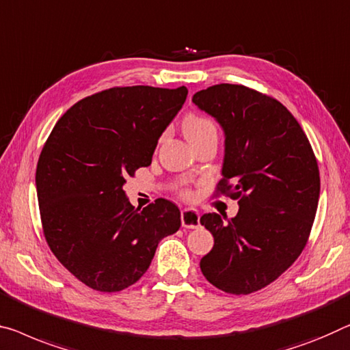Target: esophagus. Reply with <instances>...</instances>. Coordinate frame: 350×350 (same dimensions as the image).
I'll return each mask as SVG.
<instances>
[{"label":"esophagus","mask_w":350,"mask_h":350,"mask_svg":"<svg viewBox=\"0 0 350 350\" xmlns=\"http://www.w3.org/2000/svg\"><path fill=\"white\" fill-rule=\"evenodd\" d=\"M181 225L185 228H197L200 225V216L198 211L192 208H185L181 211Z\"/></svg>","instance_id":"esophagus-1"}]
</instances>
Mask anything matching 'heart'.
Masks as SVG:
<instances>
[{
	"instance_id": "heart-1",
	"label": "heart",
	"mask_w": 350,
	"mask_h": 350,
	"mask_svg": "<svg viewBox=\"0 0 350 350\" xmlns=\"http://www.w3.org/2000/svg\"><path fill=\"white\" fill-rule=\"evenodd\" d=\"M185 133L189 141H196L198 137L208 136V134H217L216 123L203 116H189L185 120ZM181 196L189 198L192 193L189 189H181Z\"/></svg>"
}]
</instances>
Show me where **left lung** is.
<instances>
[{"label":"left lung","mask_w":350,"mask_h":350,"mask_svg":"<svg viewBox=\"0 0 350 350\" xmlns=\"http://www.w3.org/2000/svg\"><path fill=\"white\" fill-rule=\"evenodd\" d=\"M192 101L225 133L216 196L238 200L233 219L203 214L214 245L200 260L220 291H260L297 260L319 202V167L302 126L280 101L241 84H216Z\"/></svg>","instance_id":"left-lung-1"}]
</instances>
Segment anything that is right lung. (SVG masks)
<instances>
[{
  "mask_svg": "<svg viewBox=\"0 0 350 350\" xmlns=\"http://www.w3.org/2000/svg\"><path fill=\"white\" fill-rule=\"evenodd\" d=\"M186 96L185 85L101 90L70 107L42 148L36 186L46 244L95 291L136 283L159 241L180 228L178 206L158 198L134 208L123 185L152 164L159 136Z\"/></svg>",
  "mask_w": 350,
  "mask_h": 350,
  "instance_id": "1",
  "label": "right lung"
}]
</instances>
